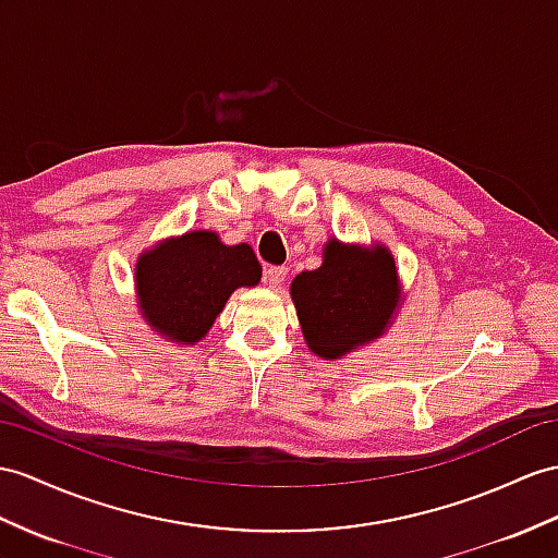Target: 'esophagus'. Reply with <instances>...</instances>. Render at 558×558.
<instances>
[{"label":"esophagus","mask_w":558,"mask_h":558,"mask_svg":"<svg viewBox=\"0 0 558 558\" xmlns=\"http://www.w3.org/2000/svg\"><path fill=\"white\" fill-rule=\"evenodd\" d=\"M287 275H289V267H279V265H271V267H267V269H265V281H267V287H271V289L281 287V281L287 279Z\"/></svg>","instance_id":"esophagus-1"}]
</instances>
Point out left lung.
<instances>
[{"label": "left lung", "instance_id": "8db88e82", "mask_svg": "<svg viewBox=\"0 0 558 558\" xmlns=\"http://www.w3.org/2000/svg\"><path fill=\"white\" fill-rule=\"evenodd\" d=\"M291 295L310 350L336 360L384 333L400 301L398 269L386 248L329 241L322 267L298 275Z\"/></svg>", "mask_w": 558, "mask_h": 558}]
</instances>
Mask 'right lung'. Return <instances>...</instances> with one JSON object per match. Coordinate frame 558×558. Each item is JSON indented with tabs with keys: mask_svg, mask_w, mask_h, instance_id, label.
<instances>
[{
	"mask_svg": "<svg viewBox=\"0 0 558 558\" xmlns=\"http://www.w3.org/2000/svg\"><path fill=\"white\" fill-rule=\"evenodd\" d=\"M260 275L263 267L248 243L225 246L213 232H189L140 257V305L162 336L194 345L208 333L232 291L255 287Z\"/></svg>",
	"mask_w": 558,
	"mask_h": 558,
	"instance_id": "obj_1",
	"label": "right lung"
}]
</instances>
